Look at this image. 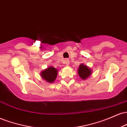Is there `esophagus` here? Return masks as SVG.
<instances>
[{
	"label": "esophagus",
	"instance_id": "obj_1",
	"mask_svg": "<svg viewBox=\"0 0 127 127\" xmlns=\"http://www.w3.org/2000/svg\"><path fill=\"white\" fill-rule=\"evenodd\" d=\"M65 64L68 65V64H69V60L65 59Z\"/></svg>",
	"mask_w": 127,
	"mask_h": 127
}]
</instances>
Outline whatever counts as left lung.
<instances>
[{"instance_id":"8db88e82","label":"left lung","mask_w":127,"mask_h":127,"mask_svg":"<svg viewBox=\"0 0 127 127\" xmlns=\"http://www.w3.org/2000/svg\"><path fill=\"white\" fill-rule=\"evenodd\" d=\"M91 69L89 68L87 65H84L83 64H81L79 67L78 74L82 79H85L88 76H90L91 74Z\"/></svg>"}]
</instances>
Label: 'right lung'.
I'll return each mask as SVG.
<instances>
[{"mask_svg": "<svg viewBox=\"0 0 127 127\" xmlns=\"http://www.w3.org/2000/svg\"><path fill=\"white\" fill-rule=\"evenodd\" d=\"M57 70L53 67H49L45 70L41 72L42 78L47 81L48 82L51 83L55 81L57 76Z\"/></svg>", "mask_w": 127, "mask_h": 127, "instance_id": "right-lung-1", "label": "right lung"}]
</instances>
